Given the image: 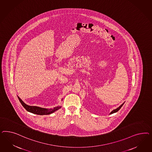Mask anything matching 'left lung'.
I'll return each mask as SVG.
<instances>
[{"label": "left lung", "mask_w": 152, "mask_h": 152, "mask_svg": "<svg viewBox=\"0 0 152 152\" xmlns=\"http://www.w3.org/2000/svg\"><path fill=\"white\" fill-rule=\"evenodd\" d=\"M124 103H123V104H121L120 106L119 107H118L117 109H115V110H114L112 111L110 113V114H113V113H116V112H117V111H118L120 109V108L122 107V106L124 105Z\"/></svg>", "instance_id": "left-lung-1"}]
</instances>
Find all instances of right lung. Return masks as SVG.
<instances>
[{"mask_svg": "<svg viewBox=\"0 0 152 152\" xmlns=\"http://www.w3.org/2000/svg\"><path fill=\"white\" fill-rule=\"evenodd\" d=\"M19 100L20 101V102L21 103V104L22 105V106L24 107V108L26 110L32 113L35 114L37 115H48L52 114V113L55 112V111L58 110L61 107V106H57L54 107V109H47L45 108H42L40 107H38V106H29L27 104H26L24 102H23L18 96Z\"/></svg>", "mask_w": 152, "mask_h": 152, "instance_id": "1", "label": "right lung"}]
</instances>
